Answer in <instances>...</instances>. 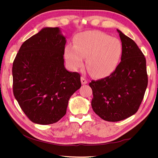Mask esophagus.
I'll return each instance as SVG.
<instances>
[{
  "label": "esophagus",
  "mask_w": 158,
  "mask_h": 158,
  "mask_svg": "<svg viewBox=\"0 0 158 158\" xmlns=\"http://www.w3.org/2000/svg\"><path fill=\"white\" fill-rule=\"evenodd\" d=\"M81 82H82V84L83 85L86 84L88 83V80H86V78H85V77H84V76H82V77H81Z\"/></svg>",
  "instance_id": "34e87169"
}]
</instances>
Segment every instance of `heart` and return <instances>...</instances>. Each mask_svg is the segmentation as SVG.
I'll list each match as a JSON object with an SVG mask.
<instances>
[{
	"mask_svg": "<svg viewBox=\"0 0 158 158\" xmlns=\"http://www.w3.org/2000/svg\"><path fill=\"white\" fill-rule=\"evenodd\" d=\"M123 46L117 38L98 31H88L76 35L73 46L64 48L66 63L73 70H77L83 64L88 73L95 77H102L114 70L121 60Z\"/></svg>",
	"mask_w": 158,
	"mask_h": 158,
	"instance_id": "heart-1",
	"label": "heart"
}]
</instances>
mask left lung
Listing matches in <instances>:
<instances>
[{
	"label": "left lung",
	"instance_id": "left-lung-1",
	"mask_svg": "<svg viewBox=\"0 0 158 158\" xmlns=\"http://www.w3.org/2000/svg\"><path fill=\"white\" fill-rule=\"evenodd\" d=\"M121 61L109 76L89 85L92 89V107L105 121L117 122L135 114L148 85L146 58L136 43L120 30Z\"/></svg>",
	"mask_w": 158,
	"mask_h": 158
}]
</instances>
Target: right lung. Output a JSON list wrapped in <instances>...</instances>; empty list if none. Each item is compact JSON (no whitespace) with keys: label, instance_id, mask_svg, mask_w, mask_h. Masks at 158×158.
Here are the masks:
<instances>
[{"label":"right lung","instance_id":"right-lung-1","mask_svg":"<svg viewBox=\"0 0 158 158\" xmlns=\"http://www.w3.org/2000/svg\"><path fill=\"white\" fill-rule=\"evenodd\" d=\"M66 38L59 27H44L23 42L13 62V93L33 123L50 125L66 113L80 74L64 65Z\"/></svg>","mask_w":158,"mask_h":158}]
</instances>
